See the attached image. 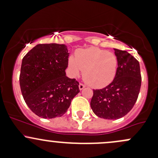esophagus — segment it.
I'll list each match as a JSON object with an SVG mask.
<instances>
[{"instance_id":"34e87169","label":"esophagus","mask_w":158,"mask_h":158,"mask_svg":"<svg viewBox=\"0 0 158 158\" xmlns=\"http://www.w3.org/2000/svg\"><path fill=\"white\" fill-rule=\"evenodd\" d=\"M85 87V85L84 84H82V83H80V84H79V89H80V90H82V89H83Z\"/></svg>"}]
</instances>
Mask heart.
I'll return each instance as SVG.
<instances>
[{"instance_id": "1", "label": "heart", "mask_w": 158, "mask_h": 158, "mask_svg": "<svg viewBox=\"0 0 158 158\" xmlns=\"http://www.w3.org/2000/svg\"><path fill=\"white\" fill-rule=\"evenodd\" d=\"M69 65L74 74L83 71V79L89 86L96 89L105 87L113 82L117 74L118 59L113 52L91 47L79 49L76 57L69 59Z\"/></svg>"}]
</instances>
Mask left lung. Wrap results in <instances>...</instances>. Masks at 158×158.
<instances>
[{"label":"left lung","instance_id":"8db88e82","mask_svg":"<svg viewBox=\"0 0 158 158\" xmlns=\"http://www.w3.org/2000/svg\"><path fill=\"white\" fill-rule=\"evenodd\" d=\"M118 67L111 83L101 89H94L91 107L98 117L117 119L127 115L137 101L141 89L139 63L126 51L114 49Z\"/></svg>","mask_w":158,"mask_h":158}]
</instances>
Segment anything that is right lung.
<instances>
[{
    "label": "right lung",
    "mask_w": 158,
    "mask_h": 158,
    "mask_svg": "<svg viewBox=\"0 0 158 158\" xmlns=\"http://www.w3.org/2000/svg\"><path fill=\"white\" fill-rule=\"evenodd\" d=\"M69 53L64 44H39L23 58L19 85L25 102L41 118L62 117L79 92L66 76Z\"/></svg>",
    "instance_id": "right-lung-1"
}]
</instances>
